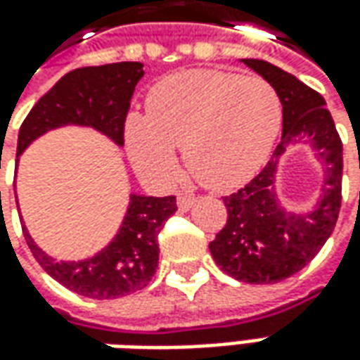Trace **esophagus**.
<instances>
[{
  "mask_svg": "<svg viewBox=\"0 0 360 360\" xmlns=\"http://www.w3.org/2000/svg\"><path fill=\"white\" fill-rule=\"evenodd\" d=\"M195 203V195H189V193H179L177 195V207L179 211H189Z\"/></svg>",
  "mask_w": 360,
  "mask_h": 360,
  "instance_id": "1",
  "label": "esophagus"
}]
</instances>
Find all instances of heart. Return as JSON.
<instances>
[{
  "label": "heart",
  "instance_id": "b5f03b06",
  "mask_svg": "<svg viewBox=\"0 0 360 360\" xmlns=\"http://www.w3.org/2000/svg\"><path fill=\"white\" fill-rule=\"evenodd\" d=\"M145 117L131 115L125 141L137 171L169 183L175 149L201 185L227 191L257 175L271 155L283 121L281 97L263 77L221 69H191L157 81Z\"/></svg>",
  "mask_w": 360,
  "mask_h": 360
}]
</instances>
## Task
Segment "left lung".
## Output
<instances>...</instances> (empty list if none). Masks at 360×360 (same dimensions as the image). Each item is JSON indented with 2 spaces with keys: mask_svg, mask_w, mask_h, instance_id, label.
I'll list each match as a JSON object with an SVG mask.
<instances>
[{
  "mask_svg": "<svg viewBox=\"0 0 360 360\" xmlns=\"http://www.w3.org/2000/svg\"><path fill=\"white\" fill-rule=\"evenodd\" d=\"M281 97L283 135L263 171L243 189L223 197L227 223L209 243L227 275L251 285H271L299 273L327 243L341 211L342 143L325 99L295 75L263 59H243ZM311 142L326 169L323 195L311 214H289L278 205L274 173L291 142Z\"/></svg>",
  "mask_w": 360,
  "mask_h": 360,
  "instance_id": "1",
  "label": "left lung"
}]
</instances>
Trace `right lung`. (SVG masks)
<instances>
[{
  "label": "right lung",
  "mask_w": 360,
  "mask_h": 360,
  "mask_svg": "<svg viewBox=\"0 0 360 360\" xmlns=\"http://www.w3.org/2000/svg\"><path fill=\"white\" fill-rule=\"evenodd\" d=\"M141 77L143 63L137 61L69 71L33 105L21 123L18 155L45 131L61 125L94 127L117 145H123L131 97ZM175 211L177 201L173 195H131L115 239L85 261H56L35 245L25 227L23 237L45 273L69 291L99 301L117 299L149 285L159 263L157 235Z\"/></svg>",
  "instance_id": "1"
}]
</instances>
